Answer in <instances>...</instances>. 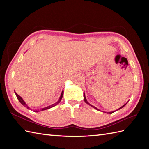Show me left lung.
I'll return each instance as SVG.
<instances>
[{"label": "left lung", "instance_id": "left-lung-1", "mask_svg": "<svg viewBox=\"0 0 149 149\" xmlns=\"http://www.w3.org/2000/svg\"><path fill=\"white\" fill-rule=\"evenodd\" d=\"M83 96H84V102H86V104H89V106H92L93 107H94V109H96V110H99L98 109H97V108L96 107H94V106H93L91 104H90L87 101V100H86V97H85V94H84H84H83ZM127 103H126V104H127ZM126 104H125L124 105V106H122V107H120V108H119V109H118V110H119L120 109H121V108H123L124 106H125V105H126ZM115 111H112V112H106V113H107V114H112V113H113V112H114Z\"/></svg>", "mask_w": 149, "mask_h": 149}]
</instances>
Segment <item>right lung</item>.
I'll return each instance as SVG.
<instances>
[{"mask_svg": "<svg viewBox=\"0 0 149 149\" xmlns=\"http://www.w3.org/2000/svg\"><path fill=\"white\" fill-rule=\"evenodd\" d=\"M15 94H16V96H17V99L18 100H19V101H20V102L22 104V105L23 106H24L25 107H26V108H27V109H30V107H29L28 106H27V105L26 104H25V102H24V101L23 100V99H22L19 94H17L15 92ZM63 91H62V93H61V96H60V99H59V100H58L56 103H55V104H52V105H51V106H48V107H45V108H43V109H40V111H44V110H47V109H49V108H52V107H54V106H55L56 105H57L58 104H59L60 102V101H61V99H62V97H63ZM39 111H35V112H38Z\"/></svg>", "mask_w": 149, "mask_h": 149, "instance_id": "1", "label": "right lung"}]
</instances>
